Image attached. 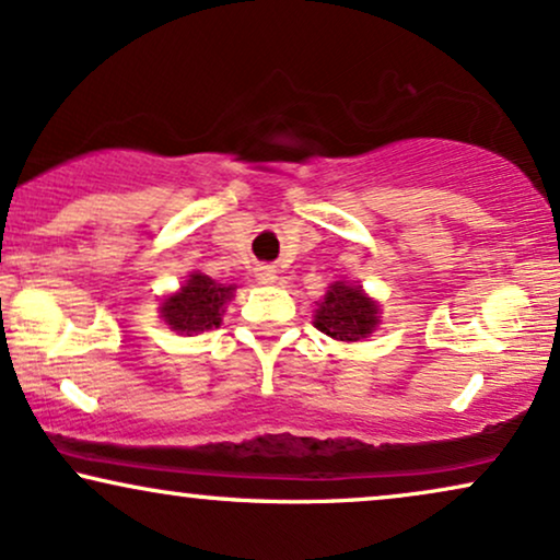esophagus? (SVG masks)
<instances>
[{
    "label": "esophagus",
    "instance_id": "34e87169",
    "mask_svg": "<svg viewBox=\"0 0 560 560\" xmlns=\"http://www.w3.org/2000/svg\"><path fill=\"white\" fill-rule=\"evenodd\" d=\"M257 280L261 285H272V282L278 280V275H275L272 267H257Z\"/></svg>",
    "mask_w": 560,
    "mask_h": 560
}]
</instances>
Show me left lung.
Wrapping results in <instances>:
<instances>
[{
  "mask_svg": "<svg viewBox=\"0 0 560 560\" xmlns=\"http://www.w3.org/2000/svg\"><path fill=\"white\" fill-rule=\"evenodd\" d=\"M378 308L371 299H365L361 288L350 282H335L324 301L316 308V329L329 335L332 340L355 342L374 332L378 324Z\"/></svg>",
  "mask_w": 560,
  "mask_h": 560,
  "instance_id": "obj_1",
  "label": "left lung"
}]
</instances>
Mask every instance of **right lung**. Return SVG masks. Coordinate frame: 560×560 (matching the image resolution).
I'll list each match as a JSON object with an SVG mask.
<instances>
[{
	"mask_svg": "<svg viewBox=\"0 0 560 560\" xmlns=\"http://www.w3.org/2000/svg\"><path fill=\"white\" fill-rule=\"evenodd\" d=\"M236 285H220L207 275H189L182 293L171 295L163 303V319L171 329L182 335L205 332V329L220 327L223 306L233 299Z\"/></svg>",
	"mask_w": 560,
	"mask_h": 560,
	"instance_id": "obj_1",
	"label": "right lung"
}]
</instances>
